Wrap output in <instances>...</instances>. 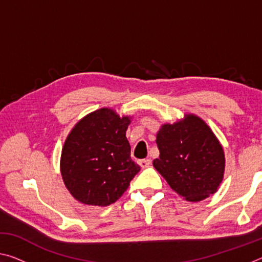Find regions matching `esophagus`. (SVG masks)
Masks as SVG:
<instances>
[{
    "label": "esophagus",
    "mask_w": 262,
    "mask_h": 262,
    "mask_svg": "<svg viewBox=\"0 0 262 262\" xmlns=\"http://www.w3.org/2000/svg\"><path fill=\"white\" fill-rule=\"evenodd\" d=\"M139 164H140V166L142 168H145V167H148L150 164H151V161H150L149 158L148 159H141V161H139Z\"/></svg>",
    "instance_id": "34e87169"
}]
</instances>
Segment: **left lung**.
<instances>
[{"mask_svg": "<svg viewBox=\"0 0 262 262\" xmlns=\"http://www.w3.org/2000/svg\"><path fill=\"white\" fill-rule=\"evenodd\" d=\"M154 167L185 200L198 202L217 192L223 180V148L209 126L194 114L165 123L157 133Z\"/></svg>", "mask_w": 262, "mask_h": 262, "instance_id": "left-lung-1", "label": "left lung"}]
</instances>
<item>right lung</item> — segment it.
<instances>
[{"label": "right lung", "mask_w": 262, "mask_h": 262, "mask_svg": "<svg viewBox=\"0 0 262 262\" xmlns=\"http://www.w3.org/2000/svg\"><path fill=\"white\" fill-rule=\"evenodd\" d=\"M129 117L99 108L81 119L62 148L60 168L69 193L89 206L106 207L126 192L140 166L132 161Z\"/></svg>", "instance_id": "right-lung-1"}]
</instances>
